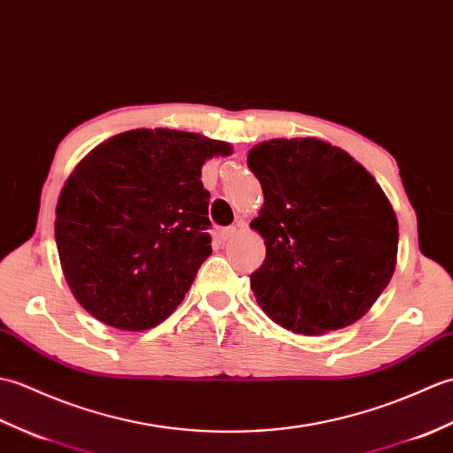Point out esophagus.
Here are the masks:
<instances>
[{"instance_id":"1","label":"esophagus","mask_w":453,"mask_h":453,"mask_svg":"<svg viewBox=\"0 0 453 453\" xmlns=\"http://www.w3.org/2000/svg\"><path fill=\"white\" fill-rule=\"evenodd\" d=\"M238 226H226V228H223L220 230V240H223V242H230V240H233L236 234H238Z\"/></svg>"}]
</instances>
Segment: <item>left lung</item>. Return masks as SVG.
I'll return each instance as SVG.
<instances>
[{"instance_id":"left-lung-1","label":"left lung","mask_w":453,"mask_h":453,"mask_svg":"<svg viewBox=\"0 0 453 453\" xmlns=\"http://www.w3.org/2000/svg\"><path fill=\"white\" fill-rule=\"evenodd\" d=\"M264 189L252 226L265 259L250 287L265 314L303 335L355 324L384 293L397 219L363 165L314 137L271 139L248 153Z\"/></svg>"}]
</instances>
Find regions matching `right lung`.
<instances>
[{
	"label": "right lung",
	"mask_w": 453,
	"mask_h": 453,
	"mask_svg": "<svg viewBox=\"0 0 453 453\" xmlns=\"http://www.w3.org/2000/svg\"><path fill=\"white\" fill-rule=\"evenodd\" d=\"M230 145L132 129L79 163L59 194L56 244L72 293L106 326L143 331L182 303L211 256L201 166Z\"/></svg>",
	"instance_id": "add662e5"
}]
</instances>
